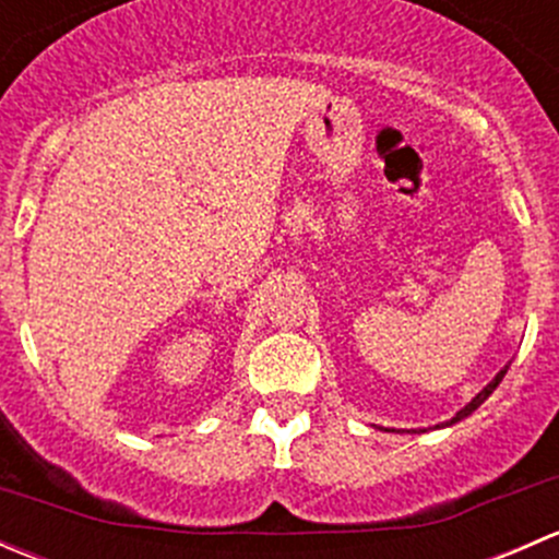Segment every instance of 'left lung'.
<instances>
[{
    "instance_id": "8db88e82",
    "label": "left lung",
    "mask_w": 559,
    "mask_h": 559,
    "mask_svg": "<svg viewBox=\"0 0 559 559\" xmlns=\"http://www.w3.org/2000/svg\"><path fill=\"white\" fill-rule=\"evenodd\" d=\"M506 373H509V365H506V368L503 370H500V373L498 376H495V379L492 381H489V384L487 386H484L481 389V392H478L476 394V397H473L471 400V403H467L465 405V408H460V411H456V414L452 416V419H449L447 421V425H436V427H449V425H454V421H462V419H465V416H471L473 414V411H476L478 408V405H481L484 403V400H487L489 397V394H492L495 392V389H498V384H500V381H503V376Z\"/></svg>"
}]
</instances>
